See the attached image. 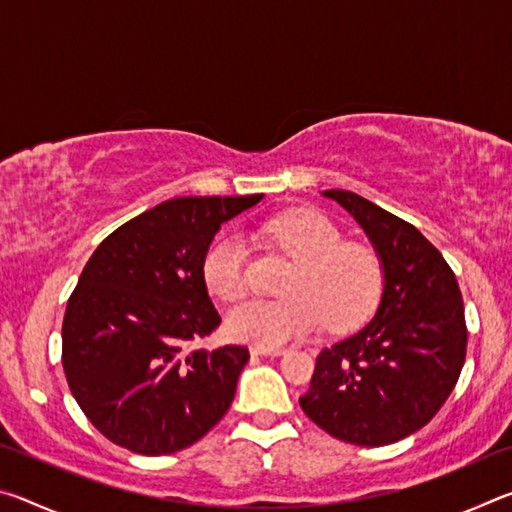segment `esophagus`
Instances as JSON below:
<instances>
[{"mask_svg": "<svg viewBox=\"0 0 512 512\" xmlns=\"http://www.w3.org/2000/svg\"><path fill=\"white\" fill-rule=\"evenodd\" d=\"M250 352H253V354H266V357H280V354H284L287 350H284V348H266V345H253V348H250Z\"/></svg>", "mask_w": 512, "mask_h": 512, "instance_id": "obj_1", "label": "esophagus"}]
</instances>
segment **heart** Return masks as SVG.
<instances>
[{"instance_id": "b5f03b06", "label": "heart", "mask_w": 512, "mask_h": 512, "mask_svg": "<svg viewBox=\"0 0 512 512\" xmlns=\"http://www.w3.org/2000/svg\"><path fill=\"white\" fill-rule=\"evenodd\" d=\"M262 235L296 259L284 300H248L230 309L232 339L266 348L300 339L327 323L332 332L359 327L384 289L379 255L359 241H343L339 225L314 210H291L262 223ZM203 280L214 298L235 302L248 293V248L232 232L216 237L203 255Z\"/></svg>"}]
</instances>
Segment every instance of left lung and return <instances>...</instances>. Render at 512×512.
I'll use <instances>...</instances> for the list:
<instances>
[{
  "instance_id": "obj_1",
  "label": "left lung",
  "mask_w": 512,
  "mask_h": 512,
  "mask_svg": "<svg viewBox=\"0 0 512 512\" xmlns=\"http://www.w3.org/2000/svg\"><path fill=\"white\" fill-rule=\"evenodd\" d=\"M323 196L366 230L384 266L375 318L316 357L302 411L343 443L381 447L422 429L454 391L467 325L456 275L415 225L343 189Z\"/></svg>"
}]
</instances>
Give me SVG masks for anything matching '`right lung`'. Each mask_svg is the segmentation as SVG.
<instances>
[{
    "label": "right lung",
    "instance_id": "add662e5",
    "mask_svg": "<svg viewBox=\"0 0 512 512\" xmlns=\"http://www.w3.org/2000/svg\"><path fill=\"white\" fill-rule=\"evenodd\" d=\"M262 201L185 196L101 241L67 300L63 370L74 400L110 443L144 456L201 440L235 400L244 345L189 350L221 325L203 255L221 223Z\"/></svg>",
    "mask_w": 512,
    "mask_h": 512
}]
</instances>
